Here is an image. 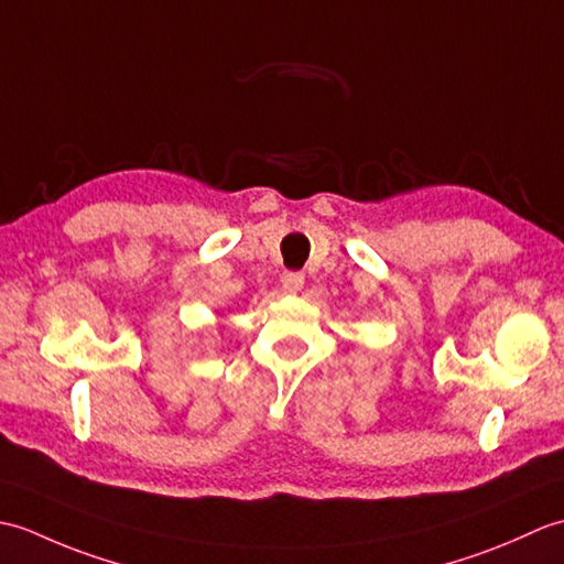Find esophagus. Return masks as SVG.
I'll list each match as a JSON object with an SVG mask.
<instances>
[{"mask_svg": "<svg viewBox=\"0 0 564 564\" xmlns=\"http://www.w3.org/2000/svg\"><path fill=\"white\" fill-rule=\"evenodd\" d=\"M281 285L285 293H301L303 285H305V275L297 273V271H289L281 275Z\"/></svg>", "mask_w": 564, "mask_h": 564, "instance_id": "esophagus-1", "label": "esophagus"}]
</instances>
